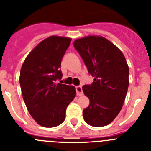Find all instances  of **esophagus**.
<instances>
[{"label": "esophagus", "instance_id": "esophagus-1", "mask_svg": "<svg viewBox=\"0 0 151 151\" xmlns=\"http://www.w3.org/2000/svg\"><path fill=\"white\" fill-rule=\"evenodd\" d=\"M76 91H77V95H78V96L83 95V90H82L81 86H77L76 87Z\"/></svg>", "mask_w": 151, "mask_h": 151}]
</instances>
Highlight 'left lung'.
Segmentation results:
<instances>
[{
	"mask_svg": "<svg viewBox=\"0 0 151 151\" xmlns=\"http://www.w3.org/2000/svg\"><path fill=\"white\" fill-rule=\"evenodd\" d=\"M73 47L94 78L91 84L83 86L90 100L83 111V119L92 127H101L112 122L124 102L129 85V68L122 52L103 37L78 39Z\"/></svg>",
	"mask_w": 151,
	"mask_h": 151,
	"instance_id": "obj_1",
	"label": "left lung"
}]
</instances>
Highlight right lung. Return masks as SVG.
<instances>
[{
	"mask_svg": "<svg viewBox=\"0 0 151 151\" xmlns=\"http://www.w3.org/2000/svg\"><path fill=\"white\" fill-rule=\"evenodd\" d=\"M71 39L51 36L42 40L25 59L20 73L23 99L38 124L54 127L65 120L66 109L76 95L75 87L56 83L62 78V58Z\"/></svg>",
	"mask_w": 151,
	"mask_h": 151,
	"instance_id": "right-lung-1",
	"label": "right lung"
}]
</instances>
